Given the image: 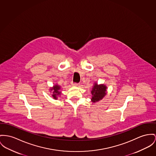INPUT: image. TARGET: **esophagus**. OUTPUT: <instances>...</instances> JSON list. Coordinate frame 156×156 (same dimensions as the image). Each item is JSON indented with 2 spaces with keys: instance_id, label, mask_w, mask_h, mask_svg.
<instances>
[{
  "instance_id": "obj_1",
  "label": "esophagus",
  "mask_w": 156,
  "mask_h": 156,
  "mask_svg": "<svg viewBox=\"0 0 156 156\" xmlns=\"http://www.w3.org/2000/svg\"><path fill=\"white\" fill-rule=\"evenodd\" d=\"M79 84H78V83H73V84H72V85L75 86H78Z\"/></svg>"
}]
</instances>
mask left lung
<instances>
[{
	"instance_id": "left-lung-1",
	"label": "left lung",
	"mask_w": 156,
	"mask_h": 156,
	"mask_svg": "<svg viewBox=\"0 0 156 156\" xmlns=\"http://www.w3.org/2000/svg\"><path fill=\"white\" fill-rule=\"evenodd\" d=\"M107 86L104 84H98L96 82L94 83L91 93L92 94L91 101L95 104L101 101L107 94Z\"/></svg>"
}]
</instances>
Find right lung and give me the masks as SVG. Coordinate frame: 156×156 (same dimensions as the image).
I'll return each instance as SVG.
<instances>
[{"label":"right lung","instance_id":"1","mask_svg":"<svg viewBox=\"0 0 156 156\" xmlns=\"http://www.w3.org/2000/svg\"><path fill=\"white\" fill-rule=\"evenodd\" d=\"M60 89L61 86H59L58 84H54L52 87L50 88V92L51 93V96L54 99H58V97L61 96L62 92L60 90Z\"/></svg>","mask_w":156,"mask_h":156}]
</instances>
